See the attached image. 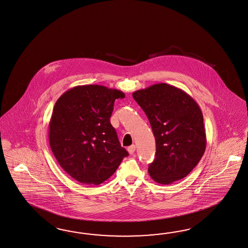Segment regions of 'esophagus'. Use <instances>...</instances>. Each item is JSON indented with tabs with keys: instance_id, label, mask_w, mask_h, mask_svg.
I'll use <instances>...</instances> for the list:
<instances>
[{
	"instance_id": "esophagus-1",
	"label": "esophagus",
	"mask_w": 248,
	"mask_h": 248,
	"mask_svg": "<svg viewBox=\"0 0 248 248\" xmlns=\"http://www.w3.org/2000/svg\"><path fill=\"white\" fill-rule=\"evenodd\" d=\"M127 151L129 154H134V152L136 151V146L132 145V146H128L127 147Z\"/></svg>"
}]
</instances>
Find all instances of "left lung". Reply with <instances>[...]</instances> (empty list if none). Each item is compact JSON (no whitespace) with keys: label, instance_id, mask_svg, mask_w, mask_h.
Masks as SVG:
<instances>
[{"label":"left lung","instance_id":"1","mask_svg":"<svg viewBox=\"0 0 248 248\" xmlns=\"http://www.w3.org/2000/svg\"><path fill=\"white\" fill-rule=\"evenodd\" d=\"M134 100L145 111L155 139V158L150 177L170 184L186 177L206 149L203 115L195 100L180 88L155 83L134 92Z\"/></svg>","mask_w":248,"mask_h":248}]
</instances>
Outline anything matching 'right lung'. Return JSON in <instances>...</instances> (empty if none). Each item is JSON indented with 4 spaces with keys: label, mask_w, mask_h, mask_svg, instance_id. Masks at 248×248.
<instances>
[{
    "label": "right lung",
    "mask_w": 248,
    "mask_h": 248,
    "mask_svg": "<svg viewBox=\"0 0 248 248\" xmlns=\"http://www.w3.org/2000/svg\"><path fill=\"white\" fill-rule=\"evenodd\" d=\"M120 90L79 85L58 98L48 124L51 150L58 164L81 184L98 185L110 177L128 155L110 116Z\"/></svg>",
    "instance_id": "add662e5"
}]
</instances>
